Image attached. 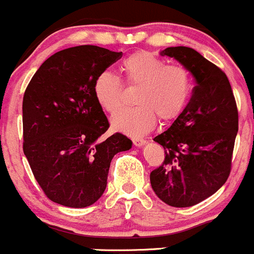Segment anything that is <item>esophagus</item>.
Listing matches in <instances>:
<instances>
[{
    "mask_svg": "<svg viewBox=\"0 0 254 254\" xmlns=\"http://www.w3.org/2000/svg\"><path fill=\"white\" fill-rule=\"evenodd\" d=\"M132 141H133L134 146L136 147H142L146 144V139H143V138H133Z\"/></svg>",
    "mask_w": 254,
    "mask_h": 254,
    "instance_id": "1",
    "label": "esophagus"
}]
</instances>
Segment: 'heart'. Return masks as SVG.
Wrapping results in <instances>:
<instances>
[{
  "instance_id": "heart-1",
  "label": "heart",
  "mask_w": 254,
  "mask_h": 254,
  "mask_svg": "<svg viewBox=\"0 0 254 254\" xmlns=\"http://www.w3.org/2000/svg\"><path fill=\"white\" fill-rule=\"evenodd\" d=\"M122 69L127 82L138 86L136 103L112 117V127L127 136H142L153 129L157 116L163 122L177 118L190 96L192 79L187 69L166 61L151 52H137L123 61ZM93 95L98 106L115 113L122 103V83L110 71H103L93 82Z\"/></svg>"
}]
</instances>
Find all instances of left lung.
<instances>
[{"label":"left lung","mask_w":254,"mask_h":254,"mask_svg":"<svg viewBox=\"0 0 254 254\" xmlns=\"http://www.w3.org/2000/svg\"><path fill=\"white\" fill-rule=\"evenodd\" d=\"M180 62L195 81L193 95L167 131L153 138L165 161L152 171V190L172 207H190L216 193L231 172L238 111L226 73L185 46L159 52Z\"/></svg>","instance_id":"1"}]
</instances>
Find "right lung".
I'll return each mask as SVG.
<instances>
[{
	"instance_id": "1",
	"label": "right lung",
	"mask_w": 254,
	"mask_h": 254,
	"mask_svg": "<svg viewBox=\"0 0 254 254\" xmlns=\"http://www.w3.org/2000/svg\"><path fill=\"white\" fill-rule=\"evenodd\" d=\"M121 57L92 45L66 48L46 60L26 88L23 153L51 201L93 204L105 192L113 156L132 148L122 133L100 141L110 123L93 95L96 77Z\"/></svg>"
}]
</instances>
